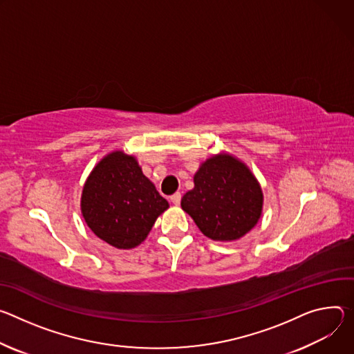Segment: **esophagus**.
I'll use <instances>...</instances> for the list:
<instances>
[{
  "instance_id": "34e87169",
  "label": "esophagus",
  "mask_w": 354,
  "mask_h": 354,
  "mask_svg": "<svg viewBox=\"0 0 354 354\" xmlns=\"http://www.w3.org/2000/svg\"><path fill=\"white\" fill-rule=\"evenodd\" d=\"M170 201H171L174 205H178V204L181 203V194H180V192H176V194H173L171 197H170Z\"/></svg>"
}]
</instances>
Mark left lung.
Returning <instances> with one entry per match:
<instances>
[{
  "label": "left lung",
  "mask_w": 354,
  "mask_h": 354,
  "mask_svg": "<svg viewBox=\"0 0 354 354\" xmlns=\"http://www.w3.org/2000/svg\"><path fill=\"white\" fill-rule=\"evenodd\" d=\"M181 208L212 241H236L253 229L263 211V192L250 169L221 153L205 160L194 176Z\"/></svg>",
  "instance_id": "obj_1"
}]
</instances>
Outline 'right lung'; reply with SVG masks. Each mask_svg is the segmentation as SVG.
<instances>
[{
	"label": "right lung",
	"instance_id": "1",
	"mask_svg": "<svg viewBox=\"0 0 354 354\" xmlns=\"http://www.w3.org/2000/svg\"><path fill=\"white\" fill-rule=\"evenodd\" d=\"M169 208L135 156L115 150L90 173L82 194V214L95 236L116 249L139 246L156 219Z\"/></svg>",
	"mask_w": 354,
	"mask_h": 354
}]
</instances>
